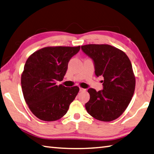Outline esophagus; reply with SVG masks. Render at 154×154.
I'll return each mask as SVG.
<instances>
[{"mask_svg": "<svg viewBox=\"0 0 154 154\" xmlns=\"http://www.w3.org/2000/svg\"><path fill=\"white\" fill-rule=\"evenodd\" d=\"M79 90H80V92H85L86 91V89L85 88H81V87L79 88Z\"/></svg>", "mask_w": 154, "mask_h": 154, "instance_id": "esophagus-1", "label": "esophagus"}]
</instances>
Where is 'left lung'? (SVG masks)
<instances>
[{"instance_id":"obj_1","label":"left lung","mask_w":154,"mask_h":154,"mask_svg":"<svg viewBox=\"0 0 154 154\" xmlns=\"http://www.w3.org/2000/svg\"><path fill=\"white\" fill-rule=\"evenodd\" d=\"M83 51L93 60L95 74L103 77L102 91L89 88L85 104L88 114L109 122L122 115L134 94L136 79L131 61L121 50L109 45H86Z\"/></svg>"}]
</instances>
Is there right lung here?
I'll return each mask as SVG.
<instances>
[{
	"mask_svg": "<svg viewBox=\"0 0 154 154\" xmlns=\"http://www.w3.org/2000/svg\"><path fill=\"white\" fill-rule=\"evenodd\" d=\"M81 46H47L39 49L27 58L21 76L25 101L38 119L54 121L66 114L77 95V86L66 87L56 81L65 76L71 57Z\"/></svg>",
	"mask_w": 154,
	"mask_h": 154,
	"instance_id": "right-lung-1",
	"label": "right lung"
}]
</instances>
